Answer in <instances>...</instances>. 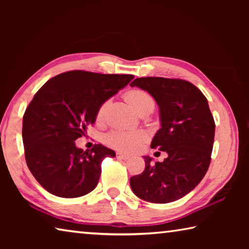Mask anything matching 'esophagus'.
I'll return each mask as SVG.
<instances>
[{"mask_svg": "<svg viewBox=\"0 0 249 249\" xmlns=\"http://www.w3.org/2000/svg\"><path fill=\"white\" fill-rule=\"evenodd\" d=\"M116 157L119 158V159H123V160L129 159V156H128V155H125V154H123V153H120V151L116 154Z\"/></svg>", "mask_w": 249, "mask_h": 249, "instance_id": "esophagus-1", "label": "esophagus"}]
</instances>
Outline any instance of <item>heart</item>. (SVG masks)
<instances>
[{"instance_id":"b5f03b06","label":"heart","mask_w":249,"mask_h":249,"mask_svg":"<svg viewBox=\"0 0 249 249\" xmlns=\"http://www.w3.org/2000/svg\"><path fill=\"white\" fill-rule=\"evenodd\" d=\"M126 101L137 113L144 111V109L153 111L155 107L153 98L147 92L142 90H132L127 92ZM105 107H107V103L101 105L98 113L99 117L103 115ZM145 140L146 135L142 132H138V130H113L105 138L109 146L114 147L121 151H125V153H133V151L137 150Z\"/></svg>"}]
</instances>
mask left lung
Instances as JSON below:
<instances>
[{
    "label": "left lung",
    "instance_id": "left-lung-1",
    "mask_svg": "<svg viewBox=\"0 0 249 249\" xmlns=\"http://www.w3.org/2000/svg\"><path fill=\"white\" fill-rule=\"evenodd\" d=\"M147 91L159 108L160 128L151 148L166 151L162 162L144 156L145 170L129 179L140 199L169 203L191 192L209 169L215 124L208 100L192 83L180 79L137 78L130 83Z\"/></svg>",
    "mask_w": 249,
    "mask_h": 249
}]
</instances>
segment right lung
Returning a JSON list of instances; mask_svg holds the SVG:
<instances>
[{"mask_svg": "<svg viewBox=\"0 0 249 249\" xmlns=\"http://www.w3.org/2000/svg\"><path fill=\"white\" fill-rule=\"evenodd\" d=\"M133 78L74 70L56 75L38 90L23 117V144L28 169L45 190L78 197L96 187L101 162L115 157V151L101 144L84 151L74 142L94 124L101 105Z\"/></svg>", "mask_w": 249, "mask_h": 249, "instance_id": "add662e5", "label": "right lung"}]
</instances>
